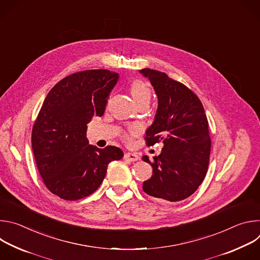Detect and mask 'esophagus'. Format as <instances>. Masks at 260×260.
Segmentation results:
<instances>
[{"instance_id":"34e87169","label":"esophagus","mask_w":260,"mask_h":260,"mask_svg":"<svg viewBox=\"0 0 260 260\" xmlns=\"http://www.w3.org/2000/svg\"><path fill=\"white\" fill-rule=\"evenodd\" d=\"M124 158L129 160V161H137L140 159L139 155L137 153H131V152H127L124 154Z\"/></svg>"}]
</instances>
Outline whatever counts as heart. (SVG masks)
<instances>
[{
  "label": "heart",
  "instance_id": "obj_1",
  "mask_svg": "<svg viewBox=\"0 0 260 260\" xmlns=\"http://www.w3.org/2000/svg\"><path fill=\"white\" fill-rule=\"evenodd\" d=\"M131 94L137 104L141 102H150V99H151V90L149 86L142 80H134L132 82ZM129 132L132 135H134L137 133V128L132 127Z\"/></svg>",
  "mask_w": 260,
  "mask_h": 260
}]
</instances>
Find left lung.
<instances>
[{"label":"left lung","mask_w":260,"mask_h":260,"mask_svg":"<svg viewBox=\"0 0 260 260\" xmlns=\"http://www.w3.org/2000/svg\"><path fill=\"white\" fill-rule=\"evenodd\" d=\"M140 73L149 79L158 100L154 121L146 131V143H164L153 161L147 155L142 157L152 167L143 190L156 199L179 202L194 193L208 171L211 139L205 109L188 87L166 73L151 69Z\"/></svg>","instance_id":"obj_1"}]
</instances>
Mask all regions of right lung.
<instances>
[{"instance_id": "1", "label": "right lung", "mask_w": 260, "mask_h": 260, "mask_svg": "<svg viewBox=\"0 0 260 260\" xmlns=\"http://www.w3.org/2000/svg\"><path fill=\"white\" fill-rule=\"evenodd\" d=\"M119 75L88 70L67 76L48 92L31 132L37 168L46 187L66 201L93 193L108 165L123 157L118 147L89 145L87 123L103 116L109 94Z\"/></svg>"}]
</instances>
